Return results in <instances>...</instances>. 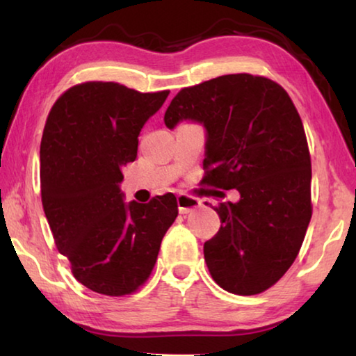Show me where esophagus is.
I'll use <instances>...</instances> for the list:
<instances>
[{
  "mask_svg": "<svg viewBox=\"0 0 356 356\" xmlns=\"http://www.w3.org/2000/svg\"><path fill=\"white\" fill-rule=\"evenodd\" d=\"M177 206H179V212L182 215H186L193 212V210L201 207V201L196 200V197L188 196V195H179L177 196Z\"/></svg>",
  "mask_w": 356,
  "mask_h": 356,
  "instance_id": "1",
  "label": "esophagus"
}]
</instances>
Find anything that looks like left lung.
Instances as JSON below:
<instances>
[{
	"instance_id": "1",
	"label": "left lung",
	"mask_w": 356,
	"mask_h": 356,
	"mask_svg": "<svg viewBox=\"0 0 356 356\" xmlns=\"http://www.w3.org/2000/svg\"><path fill=\"white\" fill-rule=\"evenodd\" d=\"M206 129L202 182L240 193L215 207L221 227L204 243L216 284L237 295L272 287L293 264L311 221V156L297 108L278 83L222 75L185 88L165 124Z\"/></svg>"
}]
</instances>
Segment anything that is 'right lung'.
I'll list each match as a JSON object with an SVG mask.
<instances>
[{
  "label": "right lung",
  "mask_w": 356,
  "mask_h": 356,
  "mask_svg": "<svg viewBox=\"0 0 356 356\" xmlns=\"http://www.w3.org/2000/svg\"><path fill=\"white\" fill-rule=\"evenodd\" d=\"M170 91L138 92L113 81L70 88L53 105L40 143V195L56 248L72 273L110 297L146 282L179 213L172 193L125 202L122 168Z\"/></svg>",
  "instance_id": "add662e5"
}]
</instances>
